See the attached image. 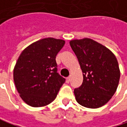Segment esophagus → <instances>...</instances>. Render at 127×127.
<instances>
[{"label":"esophagus","mask_w":127,"mask_h":127,"mask_svg":"<svg viewBox=\"0 0 127 127\" xmlns=\"http://www.w3.org/2000/svg\"><path fill=\"white\" fill-rule=\"evenodd\" d=\"M69 82H70V77H68L66 78V82L69 83Z\"/></svg>","instance_id":"obj_1"}]
</instances>
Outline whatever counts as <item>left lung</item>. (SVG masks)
<instances>
[{
  "instance_id": "left-lung-1",
  "label": "left lung",
  "mask_w": 127,
  "mask_h": 127,
  "mask_svg": "<svg viewBox=\"0 0 127 127\" xmlns=\"http://www.w3.org/2000/svg\"><path fill=\"white\" fill-rule=\"evenodd\" d=\"M69 44L83 73L82 85L74 90L75 99L83 107H101L117 89L120 78L117 60L107 47L90 38L73 40Z\"/></svg>"
}]
</instances>
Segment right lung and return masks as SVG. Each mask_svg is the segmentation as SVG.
Listing matches in <instances>:
<instances>
[{"label":"right lung","instance_id":"right-lung-1","mask_svg":"<svg viewBox=\"0 0 127 127\" xmlns=\"http://www.w3.org/2000/svg\"><path fill=\"white\" fill-rule=\"evenodd\" d=\"M64 40L47 37L36 41L21 53L13 69L20 96L33 107H44L56 98L65 79L58 73L56 55Z\"/></svg>","mask_w":127,"mask_h":127}]
</instances>
